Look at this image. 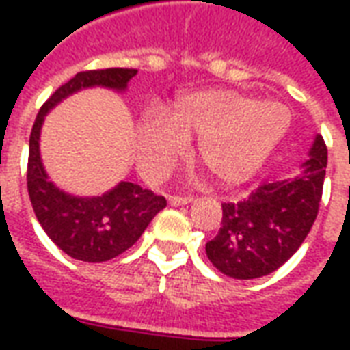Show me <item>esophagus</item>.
Here are the masks:
<instances>
[{"instance_id":"34e87169","label":"esophagus","mask_w":350,"mask_h":350,"mask_svg":"<svg viewBox=\"0 0 350 350\" xmlns=\"http://www.w3.org/2000/svg\"><path fill=\"white\" fill-rule=\"evenodd\" d=\"M193 198L191 197H168V204L170 206H183L189 204Z\"/></svg>"}]
</instances>
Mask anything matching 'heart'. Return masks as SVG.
Wrapping results in <instances>:
<instances>
[{"mask_svg":"<svg viewBox=\"0 0 350 350\" xmlns=\"http://www.w3.org/2000/svg\"><path fill=\"white\" fill-rule=\"evenodd\" d=\"M291 114L278 100H255L232 90L183 95L165 118L148 114L137 127L138 163L148 176H163L197 138L195 159L215 182L238 185L257 174L288 131Z\"/></svg>","mask_w":350,"mask_h":350,"instance_id":"obj_1","label":"heart"}]
</instances>
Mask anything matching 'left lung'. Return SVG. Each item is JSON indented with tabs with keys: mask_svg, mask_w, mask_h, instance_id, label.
<instances>
[{
	"mask_svg": "<svg viewBox=\"0 0 350 350\" xmlns=\"http://www.w3.org/2000/svg\"><path fill=\"white\" fill-rule=\"evenodd\" d=\"M298 174L262 183L242 202H225L217 236L206 243L210 262L228 278L257 279L293 257L313 227L323 197L328 150L321 135Z\"/></svg>",
	"mask_w": 350,
	"mask_h": 350,
	"instance_id": "left-lung-1",
	"label": "left lung"
}]
</instances>
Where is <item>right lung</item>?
I'll return each instance as SVG.
<instances>
[{
  "label": "right lung",
  "mask_w": 350,
  "mask_h": 350,
  "mask_svg": "<svg viewBox=\"0 0 350 350\" xmlns=\"http://www.w3.org/2000/svg\"><path fill=\"white\" fill-rule=\"evenodd\" d=\"M135 69H103L75 75L52 93L35 118L29 137L27 193L37 221L65 255L84 262H107L122 255L142 236L150 221L167 206L165 197L131 182H120L95 197H79L59 189L41 159V129L44 116L69 95L88 88L127 92Z\"/></svg>",
  "instance_id": "add662e5"
}]
</instances>
